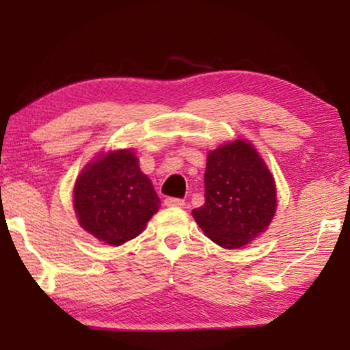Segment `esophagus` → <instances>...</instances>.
I'll return each instance as SVG.
<instances>
[{
	"instance_id": "obj_1",
	"label": "esophagus",
	"mask_w": 350,
	"mask_h": 350,
	"mask_svg": "<svg viewBox=\"0 0 350 350\" xmlns=\"http://www.w3.org/2000/svg\"><path fill=\"white\" fill-rule=\"evenodd\" d=\"M164 205H165V207H183L185 200L183 199H176V198H165Z\"/></svg>"
}]
</instances>
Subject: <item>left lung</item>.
I'll use <instances>...</instances> for the list:
<instances>
[{
  "mask_svg": "<svg viewBox=\"0 0 350 350\" xmlns=\"http://www.w3.org/2000/svg\"><path fill=\"white\" fill-rule=\"evenodd\" d=\"M205 204L193 217L223 248H241L265 232L275 215V183L247 140L210 151L204 175Z\"/></svg>",
  "mask_w": 350,
  "mask_h": 350,
  "instance_id": "1",
  "label": "left lung"
}]
</instances>
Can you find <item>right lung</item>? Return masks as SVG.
<instances>
[{"mask_svg":"<svg viewBox=\"0 0 350 350\" xmlns=\"http://www.w3.org/2000/svg\"><path fill=\"white\" fill-rule=\"evenodd\" d=\"M73 205L84 231L121 245L145 229L159 210V198L132 150H118L84 167L76 180Z\"/></svg>","mask_w":350,"mask_h":350,"instance_id":"right-lung-1","label":"right lung"}]
</instances>
